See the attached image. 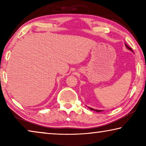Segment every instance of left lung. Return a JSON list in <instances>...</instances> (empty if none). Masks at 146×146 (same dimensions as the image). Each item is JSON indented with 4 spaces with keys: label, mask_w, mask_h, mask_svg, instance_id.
<instances>
[{
    "label": "left lung",
    "mask_w": 146,
    "mask_h": 146,
    "mask_svg": "<svg viewBox=\"0 0 146 146\" xmlns=\"http://www.w3.org/2000/svg\"><path fill=\"white\" fill-rule=\"evenodd\" d=\"M125 46H126V48L128 49H129L130 51H133V49L130 48V47H129L126 44H125ZM90 109V110H93V111H95L96 112H101L102 111V110H95V109H93V108H89Z\"/></svg>",
    "instance_id": "8db88e82"
}]
</instances>
